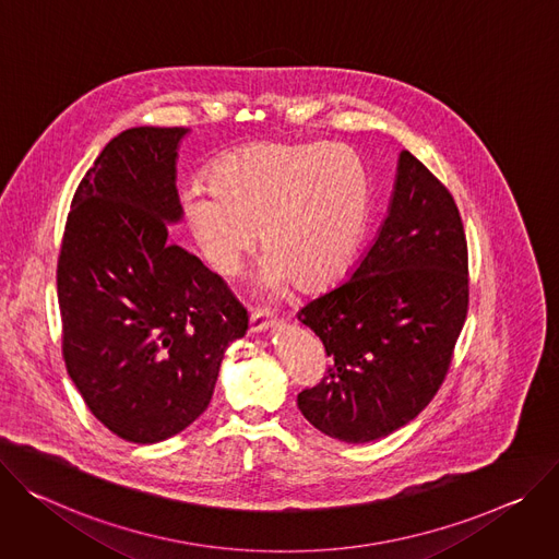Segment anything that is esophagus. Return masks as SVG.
<instances>
[{
    "label": "esophagus",
    "instance_id": "34e87169",
    "mask_svg": "<svg viewBox=\"0 0 559 559\" xmlns=\"http://www.w3.org/2000/svg\"><path fill=\"white\" fill-rule=\"evenodd\" d=\"M275 324H277V318H273V316H269V313L255 311V313L251 316V333H253V335H260V333H264L266 329H271V326H275Z\"/></svg>",
    "mask_w": 559,
    "mask_h": 559
}]
</instances>
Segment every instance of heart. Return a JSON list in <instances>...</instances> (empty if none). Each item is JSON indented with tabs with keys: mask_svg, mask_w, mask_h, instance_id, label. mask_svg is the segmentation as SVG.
I'll return each instance as SVG.
<instances>
[{
	"mask_svg": "<svg viewBox=\"0 0 559 559\" xmlns=\"http://www.w3.org/2000/svg\"><path fill=\"white\" fill-rule=\"evenodd\" d=\"M209 189L183 195V219L209 269L239 273L255 251L269 253L260 286L277 295L295 280L318 288L350 264L368 217V173L344 144H248L217 159Z\"/></svg>",
	"mask_w": 559,
	"mask_h": 559,
	"instance_id": "b5f03b06",
	"label": "heart"
}]
</instances>
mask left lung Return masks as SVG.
Returning <instances> with one entry per match:
<instances>
[{"instance_id":"1","label":"left lung","mask_w":559,"mask_h":559,"mask_svg":"<svg viewBox=\"0 0 559 559\" xmlns=\"http://www.w3.org/2000/svg\"><path fill=\"white\" fill-rule=\"evenodd\" d=\"M468 311V248L453 195L400 153L389 215L350 277L297 320L324 344L326 378L297 395L324 436L364 444L415 419L442 386Z\"/></svg>"}]
</instances>
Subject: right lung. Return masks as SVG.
Here are the masks:
<instances>
[{"instance_id": "add662e5", "label": "right lung", "mask_w": 559, "mask_h": 559, "mask_svg": "<svg viewBox=\"0 0 559 559\" xmlns=\"http://www.w3.org/2000/svg\"><path fill=\"white\" fill-rule=\"evenodd\" d=\"M189 129L112 138L80 181L57 262L61 350L91 413L135 444L168 440L211 404L248 316L222 277L166 241L181 219Z\"/></svg>"}]
</instances>
